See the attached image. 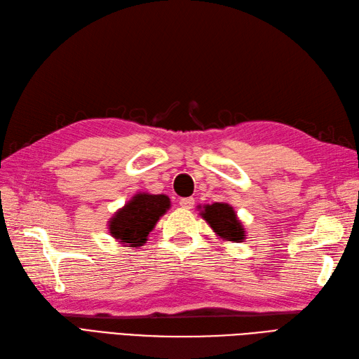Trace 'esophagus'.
Instances as JSON below:
<instances>
[{
    "instance_id": "34e87169",
    "label": "esophagus",
    "mask_w": 359,
    "mask_h": 359,
    "mask_svg": "<svg viewBox=\"0 0 359 359\" xmlns=\"http://www.w3.org/2000/svg\"><path fill=\"white\" fill-rule=\"evenodd\" d=\"M179 205H180L183 209H191L192 206H194V198H192V197H185V198H180Z\"/></svg>"
}]
</instances>
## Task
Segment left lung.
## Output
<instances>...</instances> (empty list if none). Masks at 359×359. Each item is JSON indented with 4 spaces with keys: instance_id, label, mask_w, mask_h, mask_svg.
I'll return each mask as SVG.
<instances>
[{
    "instance_id": "left-lung-1",
    "label": "left lung",
    "mask_w": 359,
    "mask_h": 359,
    "mask_svg": "<svg viewBox=\"0 0 359 359\" xmlns=\"http://www.w3.org/2000/svg\"><path fill=\"white\" fill-rule=\"evenodd\" d=\"M208 224L214 229L218 236L224 238L227 241L241 243L244 240V227L236 218L235 210L227 203H214L205 206V210H201Z\"/></svg>"
}]
</instances>
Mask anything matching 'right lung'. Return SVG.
I'll return each instance as SVG.
<instances>
[{
	"label": "right lung",
	"instance_id": "right-lung-1",
	"mask_svg": "<svg viewBox=\"0 0 359 359\" xmlns=\"http://www.w3.org/2000/svg\"><path fill=\"white\" fill-rule=\"evenodd\" d=\"M168 208L170 198L167 196L136 194L110 219V233L123 244L140 247Z\"/></svg>",
	"mask_w": 359,
	"mask_h": 359
}]
</instances>
